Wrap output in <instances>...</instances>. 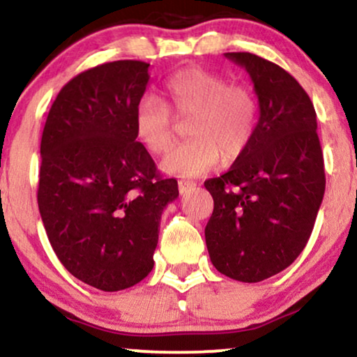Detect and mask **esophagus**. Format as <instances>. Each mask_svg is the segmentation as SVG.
Segmentation results:
<instances>
[{
	"mask_svg": "<svg viewBox=\"0 0 357 357\" xmlns=\"http://www.w3.org/2000/svg\"><path fill=\"white\" fill-rule=\"evenodd\" d=\"M192 186H194V183L192 181H186V179H181V181L178 183V189H179V192H181V194L188 192Z\"/></svg>",
	"mask_w": 357,
	"mask_h": 357,
	"instance_id": "34e87169",
	"label": "esophagus"
}]
</instances>
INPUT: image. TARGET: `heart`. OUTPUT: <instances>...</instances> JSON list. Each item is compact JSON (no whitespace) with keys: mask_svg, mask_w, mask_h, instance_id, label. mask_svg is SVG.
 Masks as SVG:
<instances>
[{"mask_svg":"<svg viewBox=\"0 0 357 357\" xmlns=\"http://www.w3.org/2000/svg\"><path fill=\"white\" fill-rule=\"evenodd\" d=\"M166 97L176 115L191 116L188 142L173 148L161 168L179 178H196L215 168L220 158L234 161L249 150L257 128V100L242 84H229L218 72L186 67L166 80ZM135 133L155 155L173 145L174 116L155 96L135 107Z\"/></svg>","mask_w":357,"mask_h":357,"instance_id":"1","label":"heart"}]
</instances>
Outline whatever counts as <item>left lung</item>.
<instances>
[{"instance_id": "1", "label": "left lung", "mask_w": 357, "mask_h": 357, "mask_svg": "<svg viewBox=\"0 0 357 357\" xmlns=\"http://www.w3.org/2000/svg\"><path fill=\"white\" fill-rule=\"evenodd\" d=\"M225 57L249 72L260 116L249 150L204 183L214 199L206 245L220 273L255 283L305 249L324 196V161L317 112L296 79L255 54Z\"/></svg>"}]
</instances>
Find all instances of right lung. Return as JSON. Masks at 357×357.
Masks as SVG:
<instances>
[{
  "mask_svg": "<svg viewBox=\"0 0 357 357\" xmlns=\"http://www.w3.org/2000/svg\"><path fill=\"white\" fill-rule=\"evenodd\" d=\"M148 67L115 61L75 75L40 138L38 204L49 242L75 278L103 291L151 272L161 214L179 194L135 133Z\"/></svg>",
  "mask_w": 357,
  "mask_h": 357,
  "instance_id": "1",
  "label": "right lung"
}]
</instances>
